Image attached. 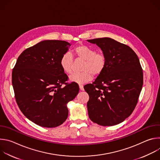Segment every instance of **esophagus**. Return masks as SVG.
Here are the masks:
<instances>
[{"label": "esophagus", "instance_id": "34e87169", "mask_svg": "<svg viewBox=\"0 0 160 160\" xmlns=\"http://www.w3.org/2000/svg\"><path fill=\"white\" fill-rule=\"evenodd\" d=\"M79 88H80V90H82V91L84 90L83 86L82 85H80H80H79Z\"/></svg>", "mask_w": 160, "mask_h": 160}]
</instances>
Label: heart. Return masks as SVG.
<instances>
[{"mask_svg": "<svg viewBox=\"0 0 160 160\" xmlns=\"http://www.w3.org/2000/svg\"><path fill=\"white\" fill-rule=\"evenodd\" d=\"M73 52L77 59L84 61L82 66L83 72L76 73L70 77L73 82L82 84L90 81L94 76L99 75L106 66V58L101 52H96L87 45L79 44L73 49ZM60 66L67 74H72L74 70L73 58L70 53L64 54L60 59Z\"/></svg>", "mask_w": 160, "mask_h": 160, "instance_id": "1", "label": "heart"}]
</instances>
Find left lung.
<instances>
[{"label": "left lung", "mask_w": 160, "mask_h": 160, "mask_svg": "<svg viewBox=\"0 0 160 160\" xmlns=\"http://www.w3.org/2000/svg\"><path fill=\"white\" fill-rule=\"evenodd\" d=\"M96 44L106 58V66L96 80L84 86L89 96L88 114L102 126L119 124L135 109L143 85L139 59L128 45L111 38L87 40Z\"/></svg>", "instance_id": "8db88e82"}]
</instances>
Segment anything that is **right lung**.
Returning a JSON list of instances; mask_svg holds the SVG:
<instances>
[{
	"label": "right lung",
	"instance_id": "right-lung-1",
	"mask_svg": "<svg viewBox=\"0 0 160 160\" xmlns=\"http://www.w3.org/2000/svg\"><path fill=\"white\" fill-rule=\"evenodd\" d=\"M70 45L62 40L41 41L20 54L12 70L16 102L23 115L39 126L62 124L68 115V102L79 92L77 83H65L68 77L59 63Z\"/></svg>",
	"mask_w": 160,
	"mask_h": 160
}]
</instances>
